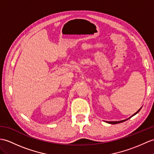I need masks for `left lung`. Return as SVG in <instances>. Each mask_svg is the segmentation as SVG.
I'll return each mask as SVG.
<instances>
[{
  "instance_id": "obj_1",
  "label": "left lung",
  "mask_w": 154,
  "mask_h": 154,
  "mask_svg": "<svg viewBox=\"0 0 154 154\" xmlns=\"http://www.w3.org/2000/svg\"><path fill=\"white\" fill-rule=\"evenodd\" d=\"M141 108H142V107H141V108H140V109H139L137 111V112H136L135 113H134L133 116H131L130 117H128V119H124V120H121V121H106V123H109V124H112V125H113V124H117V123H123V122H124V121H127V120H128V119H129L130 118H131V117H133V116H135L136 114L138 113L139 112H140V110L141 109Z\"/></svg>"
}]
</instances>
